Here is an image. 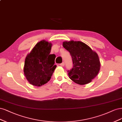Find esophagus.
I'll return each instance as SVG.
<instances>
[{
  "label": "esophagus",
  "instance_id": "34e87169",
  "mask_svg": "<svg viewBox=\"0 0 122 122\" xmlns=\"http://www.w3.org/2000/svg\"><path fill=\"white\" fill-rule=\"evenodd\" d=\"M60 66H64V65H65L64 62H62V63H61V64H60Z\"/></svg>",
  "mask_w": 122,
  "mask_h": 122
}]
</instances>
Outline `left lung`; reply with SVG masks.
<instances>
[{"label": "left lung", "instance_id": "left-lung-1", "mask_svg": "<svg viewBox=\"0 0 122 122\" xmlns=\"http://www.w3.org/2000/svg\"><path fill=\"white\" fill-rule=\"evenodd\" d=\"M63 46L70 53L72 59L73 68L68 71L69 78L81 85L91 82L100 70L97 54L81 41H64Z\"/></svg>", "mask_w": 122, "mask_h": 122}]
</instances>
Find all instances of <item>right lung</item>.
<instances>
[{"instance_id":"add662e5","label":"right lung","mask_w":122,"mask_h":122,"mask_svg":"<svg viewBox=\"0 0 122 122\" xmlns=\"http://www.w3.org/2000/svg\"><path fill=\"white\" fill-rule=\"evenodd\" d=\"M52 44L41 41L35 45L25 59L24 72L33 86L40 87L50 81L56 67L54 54H50Z\"/></svg>"}]
</instances>
